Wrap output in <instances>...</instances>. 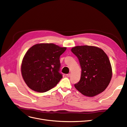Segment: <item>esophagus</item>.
<instances>
[{
    "label": "esophagus",
    "mask_w": 127,
    "mask_h": 127,
    "mask_svg": "<svg viewBox=\"0 0 127 127\" xmlns=\"http://www.w3.org/2000/svg\"><path fill=\"white\" fill-rule=\"evenodd\" d=\"M70 75H71V74L69 73V74H67V75H66V76H67V77H69L70 76Z\"/></svg>",
    "instance_id": "esophagus-1"
}]
</instances>
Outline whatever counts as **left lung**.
<instances>
[{"instance_id":"obj_1","label":"left lung","mask_w":127,"mask_h":127,"mask_svg":"<svg viewBox=\"0 0 127 127\" xmlns=\"http://www.w3.org/2000/svg\"><path fill=\"white\" fill-rule=\"evenodd\" d=\"M71 51L78 58L81 68L76 89L83 95L92 97L105 90L112 77V68L107 54L96 47L79 46Z\"/></svg>"}]
</instances>
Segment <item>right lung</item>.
Segmentation results:
<instances>
[{
  "label": "right lung",
  "instance_id": "right-lung-1",
  "mask_svg": "<svg viewBox=\"0 0 127 127\" xmlns=\"http://www.w3.org/2000/svg\"><path fill=\"white\" fill-rule=\"evenodd\" d=\"M66 49L53 43H38L30 48L21 64L23 78L30 89L45 92L62 78L60 57Z\"/></svg>",
  "mask_w": 127,
  "mask_h": 127
}]
</instances>
